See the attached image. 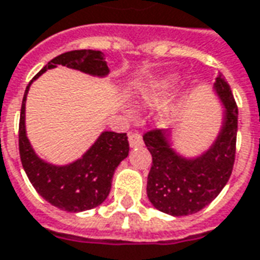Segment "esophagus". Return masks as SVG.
Here are the masks:
<instances>
[{
    "instance_id": "esophagus-1",
    "label": "esophagus",
    "mask_w": 260,
    "mask_h": 260,
    "mask_svg": "<svg viewBox=\"0 0 260 260\" xmlns=\"http://www.w3.org/2000/svg\"><path fill=\"white\" fill-rule=\"evenodd\" d=\"M128 141H129L131 147H139L143 145V139H142V136L139 134H129Z\"/></svg>"
}]
</instances>
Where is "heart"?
Returning <instances> with one entry per match:
<instances>
[{
  "label": "heart",
  "instance_id": "obj_1",
  "mask_svg": "<svg viewBox=\"0 0 260 260\" xmlns=\"http://www.w3.org/2000/svg\"><path fill=\"white\" fill-rule=\"evenodd\" d=\"M178 80H180V78L177 74H167L154 76V78L142 82L141 85L136 87L135 91L132 93L134 104L136 107L145 108H154L161 106L167 100V97L173 93ZM125 113L131 114L132 111H131V108L126 107ZM163 117L164 122H169V119H171V117H173V108H164Z\"/></svg>",
  "mask_w": 260,
  "mask_h": 260
}]
</instances>
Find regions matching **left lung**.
Returning a JSON list of instances; mask_svg holds the SVG:
<instances>
[{
  "mask_svg": "<svg viewBox=\"0 0 260 260\" xmlns=\"http://www.w3.org/2000/svg\"><path fill=\"white\" fill-rule=\"evenodd\" d=\"M223 106L216 139L198 156H184L173 145V131L156 129L143 135L153 158L147 175V198L170 216H189L214 201L229 182L235 158L238 108L230 85L221 75L213 85Z\"/></svg>",
  "mask_w": 260,
  "mask_h": 260,
  "instance_id": "8db88e82",
  "label": "left lung"
}]
</instances>
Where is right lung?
<instances>
[{"mask_svg": "<svg viewBox=\"0 0 260 260\" xmlns=\"http://www.w3.org/2000/svg\"><path fill=\"white\" fill-rule=\"evenodd\" d=\"M58 65L97 78H106L110 74L104 54L96 50H75L51 59L30 80L23 94L19 121L20 161L31 185L43 199L65 212H85L107 199L113 175L128 156L129 143L126 134L104 131L82 157L72 163L58 166L37 156L26 135V99L33 80Z\"/></svg>", "mask_w": 260, "mask_h": 260, "instance_id": "1", "label": "right lung"}]
</instances>
